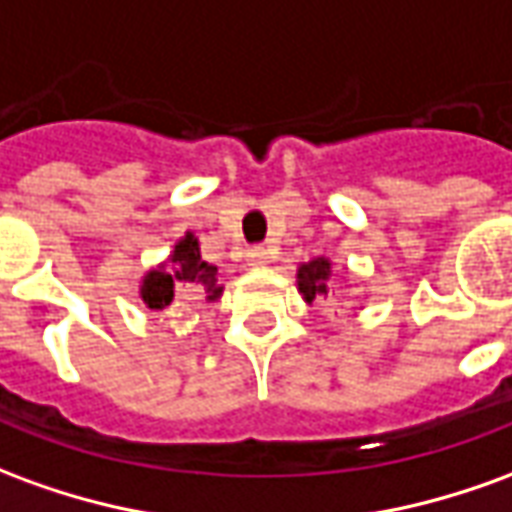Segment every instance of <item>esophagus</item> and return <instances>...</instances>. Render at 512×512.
I'll list each match as a JSON object with an SVG mask.
<instances>
[{
	"label": "esophagus",
	"mask_w": 512,
	"mask_h": 512,
	"mask_svg": "<svg viewBox=\"0 0 512 512\" xmlns=\"http://www.w3.org/2000/svg\"><path fill=\"white\" fill-rule=\"evenodd\" d=\"M271 260H274V252H271V249H266V246H257V249H249V252H246V263L255 268L268 266Z\"/></svg>",
	"instance_id": "34e87169"
}]
</instances>
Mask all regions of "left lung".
<instances>
[{
    "mask_svg": "<svg viewBox=\"0 0 512 512\" xmlns=\"http://www.w3.org/2000/svg\"><path fill=\"white\" fill-rule=\"evenodd\" d=\"M332 274H335V268H332L330 257L318 255L313 260H307V263H299V268H296V288H299L307 305L330 299Z\"/></svg>",
    "mask_w": 512,
    "mask_h": 512,
    "instance_id": "left-lung-1",
    "label": "left lung"
}]
</instances>
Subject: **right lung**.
<instances>
[{"label": "right lung", "instance_id": "add662e5", "mask_svg": "<svg viewBox=\"0 0 512 512\" xmlns=\"http://www.w3.org/2000/svg\"><path fill=\"white\" fill-rule=\"evenodd\" d=\"M180 288L191 299L219 302L224 285L219 282V268L202 260L199 238L194 232H185L174 244L171 255L160 266L149 268L141 280V299L149 310H163L174 302V293Z\"/></svg>", "mask_w": 512, "mask_h": 512}]
</instances>
